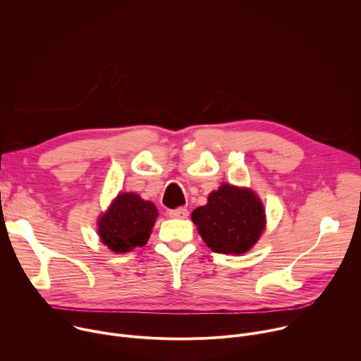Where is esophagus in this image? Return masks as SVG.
<instances>
[{
  "instance_id": "34e87169",
  "label": "esophagus",
  "mask_w": 361,
  "mask_h": 361,
  "mask_svg": "<svg viewBox=\"0 0 361 361\" xmlns=\"http://www.w3.org/2000/svg\"><path fill=\"white\" fill-rule=\"evenodd\" d=\"M188 215H189V211L186 208H176V209L169 211V216L176 218V219H185V218H188Z\"/></svg>"
}]
</instances>
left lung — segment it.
Returning <instances> with one entry per match:
<instances>
[{
	"label": "left lung",
	"mask_w": 361,
	"mask_h": 361,
	"mask_svg": "<svg viewBox=\"0 0 361 361\" xmlns=\"http://www.w3.org/2000/svg\"><path fill=\"white\" fill-rule=\"evenodd\" d=\"M192 221L214 252L239 255L258 241L265 211L254 192L224 183L209 195L205 207L192 212Z\"/></svg>",
	"instance_id": "1"
}]
</instances>
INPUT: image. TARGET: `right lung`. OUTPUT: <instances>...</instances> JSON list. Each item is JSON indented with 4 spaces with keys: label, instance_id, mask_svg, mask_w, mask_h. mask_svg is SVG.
<instances>
[{
    "label": "right lung",
    "instance_id": "1",
    "mask_svg": "<svg viewBox=\"0 0 361 361\" xmlns=\"http://www.w3.org/2000/svg\"><path fill=\"white\" fill-rule=\"evenodd\" d=\"M157 216L156 207L136 193L118 195L99 221L102 243L114 252H128L143 247Z\"/></svg>",
    "mask_w": 361,
    "mask_h": 361
}]
</instances>
